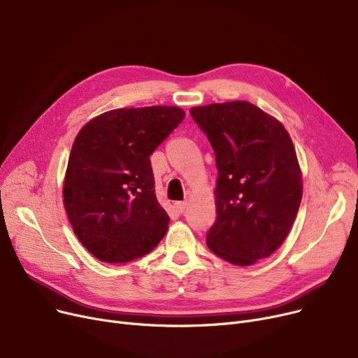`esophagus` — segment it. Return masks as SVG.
<instances>
[{
    "mask_svg": "<svg viewBox=\"0 0 358 358\" xmlns=\"http://www.w3.org/2000/svg\"><path fill=\"white\" fill-rule=\"evenodd\" d=\"M174 208H176V210L178 213H182L185 210V208H187V201H176L174 203Z\"/></svg>",
    "mask_w": 358,
    "mask_h": 358,
    "instance_id": "1",
    "label": "esophagus"
}]
</instances>
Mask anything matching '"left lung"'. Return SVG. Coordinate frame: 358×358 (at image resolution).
<instances>
[{
  "label": "left lung",
  "mask_w": 358,
  "mask_h": 358,
  "mask_svg": "<svg viewBox=\"0 0 358 358\" xmlns=\"http://www.w3.org/2000/svg\"><path fill=\"white\" fill-rule=\"evenodd\" d=\"M208 135L219 171L216 223L208 247L247 267L287 238L303 194L302 169L283 123L250 101L192 107Z\"/></svg>",
  "instance_id": "8db88e82"
}]
</instances>
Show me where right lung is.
Wrapping results in <instances>:
<instances>
[{"mask_svg":"<svg viewBox=\"0 0 358 358\" xmlns=\"http://www.w3.org/2000/svg\"><path fill=\"white\" fill-rule=\"evenodd\" d=\"M184 116L174 106L115 108L78 131L64 206L73 234L100 261L141 258L166 234L169 216L157 200L149 157Z\"/></svg>","mask_w":358,"mask_h":358,"instance_id":"right-lung-1","label":"right lung"}]
</instances>
